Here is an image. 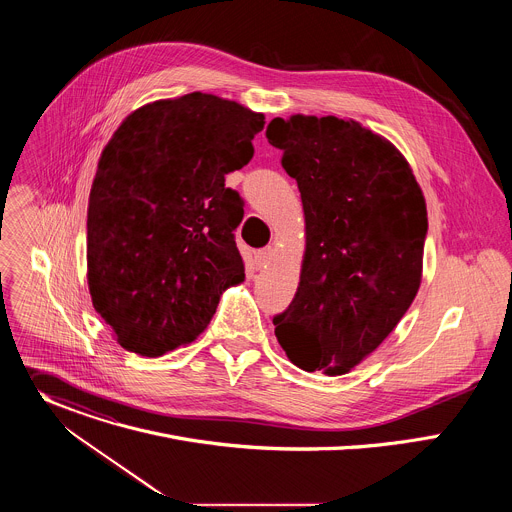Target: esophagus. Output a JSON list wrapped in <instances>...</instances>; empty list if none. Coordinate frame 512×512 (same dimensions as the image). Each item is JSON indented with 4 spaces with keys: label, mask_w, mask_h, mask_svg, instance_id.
<instances>
[{
    "label": "esophagus",
    "mask_w": 512,
    "mask_h": 512,
    "mask_svg": "<svg viewBox=\"0 0 512 512\" xmlns=\"http://www.w3.org/2000/svg\"><path fill=\"white\" fill-rule=\"evenodd\" d=\"M273 257V247H263L255 251V263L257 267H263L265 263H269V259Z\"/></svg>",
    "instance_id": "esophagus-1"
}]
</instances>
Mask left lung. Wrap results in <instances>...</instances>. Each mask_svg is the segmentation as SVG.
<instances>
[{
    "instance_id": "8db88e82",
    "label": "left lung",
    "mask_w": 512,
    "mask_h": 512,
    "mask_svg": "<svg viewBox=\"0 0 512 512\" xmlns=\"http://www.w3.org/2000/svg\"><path fill=\"white\" fill-rule=\"evenodd\" d=\"M265 135L283 152L306 216L300 285L273 318L275 336L296 367L344 375L417 296L425 198L395 145L352 119L275 117Z\"/></svg>"
}]
</instances>
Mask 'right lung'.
Returning a JSON list of instances; mask_svg holds the SVG:
<instances>
[{
    "label": "right lung",
    "mask_w": 512,
    "mask_h": 512,
    "mask_svg": "<svg viewBox=\"0 0 512 512\" xmlns=\"http://www.w3.org/2000/svg\"><path fill=\"white\" fill-rule=\"evenodd\" d=\"M263 113L206 93L133 111L101 154L89 196L87 279L117 342L162 356L194 342L229 285L243 200L225 186L253 158Z\"/></svg>",
    "instance_id": "right-lung-1"
}]
</instances>
